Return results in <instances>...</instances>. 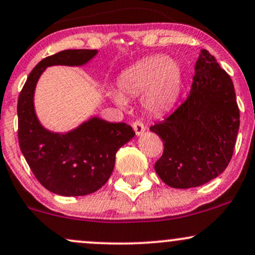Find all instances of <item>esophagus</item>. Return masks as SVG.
Returning <instances> with one entry per match:
<instances>
[{
  "label": "esophagus",
  "instance_id": "1",
  "mask_svg": "<svg viewBox=\"0 0 255 255\" xmlns=\"http://www.w3.org/2000/svg\"><path fill=\"white\" fill-rule=\"evenodd\" d=\"M131 126H133V129H134V131H135L136 135H141V134L144 133L145 129H146L145 125L142 124V122H140V121H134L133 125H131Z\"/></svg>",
  "mask_w": 255,
  "mask_h": 255
}]
</instances>
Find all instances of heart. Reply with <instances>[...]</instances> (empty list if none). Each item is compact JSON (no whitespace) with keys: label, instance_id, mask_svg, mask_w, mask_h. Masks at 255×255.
I'll return each mask as SVG.
<instances>
[{"label":"heart","instance_id":"obj_1","mask_svg":"<svg viewBox=\"0 0 255 255\" xmlns=\"http://www.w3.org/2000/svg\"><path fill=\"white\" fill-rule=\"evenodd\" d=\"M119 90L110 97L120 107L127 98L141 95V104L150 114L159 115L171 109L178 101L183 85V68L176 60L165 55H152L137 61L121 73Z\"/></svg>","mask_w":255,"mask_h":255}]
</instances>
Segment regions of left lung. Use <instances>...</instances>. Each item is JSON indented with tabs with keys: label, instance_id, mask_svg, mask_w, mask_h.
Segmentation results:
<instances>
[{
	"label": "left lung",
	"instance_id": "obj_1",
	"mask_svg": "<svg viewBox=\"0 0 255 255\" xmlns=\"http://www.w3.org/2000/svg\"><path fill=\"white\" fill-rule=\"evenodd\" d=\"M189 95L163 121L151 126L164 144L154 169L172 188H192L225 170L240 127L234 84L216 58L203 49Z\"/></svg>",
	"mask_w": 255,
	"mask_h": 255
}]
</instances>
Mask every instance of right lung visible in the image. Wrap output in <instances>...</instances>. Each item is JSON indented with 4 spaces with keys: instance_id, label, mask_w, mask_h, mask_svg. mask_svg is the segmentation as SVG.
I'll return each mask as SVG.
<instances>
[{
    "instance_id": "obj_1",
    "label": "right lung",
    "mask_w": 255,
    "mask_h": 255,
    "mask_svg": "<svg viewBox=\"0 0 255 255\" xmlns=\"http://www.w3.org/2000/svg\"><path fill=\"white\" fill-rule=\"evenodd\" d=\"M97 50H63L43 58L32 69L17 99V139L26 162L43 187L64 197L87 195L109 180L116 152L135 135L127 124L92 118L66 134L51 133L38 121L33 95L49 66H83Z\"/></svg>"
}]
</instances>
